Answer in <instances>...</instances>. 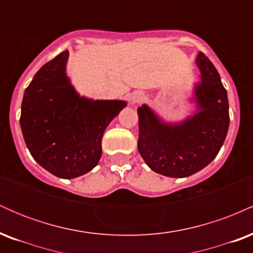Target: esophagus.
Returning <instances> with one entry per match:
<instances>
[{
  "label": "esophagus",
  "mask_w": 253,
  "mask_h": 253,
  "mask_svg": "<svg viewBox=\"0 0 253 253\" xmlns=\"http://www.w3.org/2000/svg\"><path fill=\"white\" fill-rule=\"evenodd\" d=\"M143 98H144V94H143V92H141V91H135V92H133L132 95H130L129 102L132 103V104L139 103L141 100H143Z\"/></svg>",
  "instance_id": "obj_1"
}]
</instances>
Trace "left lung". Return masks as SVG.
<instances>
[{
    "label": "left lung",
    "mask_w": 253,
    "mask_h": 253,
    "mask_svg": "<svg viewBox=\"0 0 253 253\" xmlns=\"http://www.w3.org/2000/svg\"><path fill=\"white\" fill-rule=\"evenodd\" d=\"M196 64L201 82L195 88L199 110L193 117L170 125L145 104L138 108L139 153L161 175L179 178L202 170L215 158L227 135V91L215 66L202 52Z\"/></svg>",
    "instance_id": "left-lung-1"
}]
</instances>
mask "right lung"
<instances>
[{"label": "right lung", "instance_id": "obj_1", "mask_svg": "<svg viewBox=\"0 0 253 253\" xmlns=\"http://www.w3.org/2000/svg\"><path fill=\"white\" fill-rule=\"evenodd\" d=\"M69 51L37 72L25 90L21 125L32 157L52 175L75 178L96 167L107 126L126 102L81 97L66 77Z\"/></svg>", "mask_w": 253, "mask_h": 253}]
</instances>
